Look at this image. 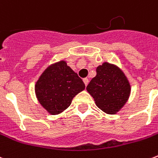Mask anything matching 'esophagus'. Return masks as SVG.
<instances>
[{"instance_id": "esophagus-1", "label": "esophagus", "mask_w": 158, "mask_h": 158, "mask_svg": "<svg viewBox=\"0 0 158 158\" xmlns=\"http://www.w3.org/2000/svg\"><path fill=\"white\" fill-rule=\"evenodd\" d=\"M83 81H84V84H85V86H87L88 84H89V79H88L87 78H84V79H83Z\"/></svg>"}]
</instances>
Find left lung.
Segmentation results:
<instances>
[{"label":"left lung","instance_id":"left-lung-1","mask_svg":"<svg viewBox=\"0 0 158 158\" xmlns=\"http://www.w3.org/2000/svg\"><path fill=\"white\" fill-rule=\"evenodd\" d=\"M96 72L86 89L98 108L106 114H115L128 99L129 82L120 69L107 62L98 66Z\"/></svg>","mask_w":158,"mask_h":158}]
</instances>
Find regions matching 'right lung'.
I'll list each match as a JSON object with an SVG mask.
<instances>
[{
  "label": "right lung",
  "instance_id": "1",
  "mask_svg": "<svg viewBox=\"0 0 158 158\" xmlns=\"http://www.w3.org/2000/svg\"><path fill=\"white\" fill-rule=\"evenodd\" d=\"M84 88L78 74L65 61H60L43 72L36 82L35 94L40 103L50 114L55 115L65 110L74 96Z\"/></svg>",
  "mask_w": 158,
  "mask_h": 158
}]
</instances>
